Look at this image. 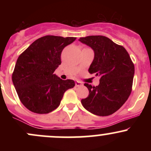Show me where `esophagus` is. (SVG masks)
Masks as SVG:
<instances>
[{"mask_svg": "<svg viewBox=\"0 0 151 151\" xmlns=\"http://www.w3.org/2000/svg\"><path fill=\"white\" fill-rule=\"evenodd\" d=\"M75 85L77 87H80V86H81V85H82V83H80V81H76L75 82Z\"/></svg>", "mask_w": 151, "mask_h": 151, "instance_id": "esophagus-1", "label": "esophagus"}]
</instances>
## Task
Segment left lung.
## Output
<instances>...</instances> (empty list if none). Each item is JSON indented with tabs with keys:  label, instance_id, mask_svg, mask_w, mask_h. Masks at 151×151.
Masks as SVG:
<instances>
[{
	"label": "left lung",
	"instance_id": "obj_1",
	"mask_svg": "<svg viewBox=\"0 0 151 151\" xmlns=\"http://www.w3.org/2000/svg\"><path fill=\"white\" fill-rule=\"evenodd\" d=\"M94 51L90 74L100 77L99 85L85 83L89 94L81 100L85 109L99 116H108L120 109L132 92L134 65L129 53L104 36H89L79 39Z\"/></svg>",
	"mask_w": 151,
	"mask_h": 151
}]
</instances>
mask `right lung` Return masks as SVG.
Wrapping results in <instances>:
<instances>
[{
    "label": "right lung",
    "mask_w": 151,
    "mask_h": 151,
    "mask_svg": "<svg viewBox=\"0 0 151 151\" xmlns=\"http://www.w3.org/2000/svg\"><path fill=\"white\" fill-rule=\"evenodd\" d=\"M76 39L43 36L19 56L12 82L19 100L30 111L37 114L52 112L60 105L65 91L74 87V80H61L54 71L61 63L63 48Z\"/></svg>",
    "instance_id": "1"
}]
</instances>
